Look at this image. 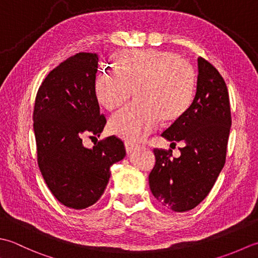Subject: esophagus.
Returning <instances> with one entry per match:
<instances>
[{
	"label": "esophagus",
	"instance_id": "34e87169",
	"mask_svg": "<svg viewBox=\"0 0 258 258\" xmlns=\"http://www.w3.org/2000/svg\"><path fill=\"white\" fill-rule=\"evenodd\" d=\"M124 147H125V151H127V154H131V152L135 150L136 145L134 143H129L128 141V143L124 144Z\"/></svg>",
	"mask_w": 258,
	"mask_h": 258
}]
</instances>
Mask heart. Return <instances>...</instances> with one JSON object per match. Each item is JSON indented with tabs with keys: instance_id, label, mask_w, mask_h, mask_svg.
<instances>
[{
	"instance_id": "b5f03b06",
	"label": "heart",
	"mask_w": 258,
	"mask_h": 258,
	"mask_svg": "<svg viewBox=\"0 0 258 258\" xmlns=\"http://www.w3.org/2000/svg\"><path fill=\"white\" fill-rule=\"evenodd\" d=\"M115 70L103 69L94 80L97 101L107 110L123 104L135 90L137 101L115 112L109 121L111 134L140 141L155 131L161 118L175 121L191 106L195 71L170 51H123L114 57Z\"/></svg>"
}]
</instances>
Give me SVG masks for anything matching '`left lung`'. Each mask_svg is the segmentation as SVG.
<instances>
[{
    "label": "left lung",
    "mask_w": 258,
    "mask_h": 258,
    "mask_svg": "<svg viewBox=\"0 0 258 258\" xmlns=\"http://www.w3.org/2000/svg\"><path fill=\"white\" fill-rule=\"evenodd\" d=\"M196 94L186 113L162 137L171 145L182 143L180 156L171 149H154L155 166L149 173L152 195L162 206L182 213L207 197L226 161L232 125L228 90L212 63L198 57Z\"/></svg>",
    "instance_id": "8db88e82"
}]
</instances>
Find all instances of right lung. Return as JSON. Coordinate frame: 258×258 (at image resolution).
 <instances>
[{
	"instance_id": "obj_1",
	"label": "right lung",
	"mask_w": 258,
	"mask_h": 258,
	"mask_svg": "<svg viewBox=\"0 0 258 258\" xmlns=\"http://www.w3.org/2000/svg\"><path fill=\"white\" fill-rule=\"evenodd\" d=\"M98 54L80 52L52 70L40 86L33 110L38 165L57 201L72 209L97 203L106 189L110 167L123 159L121 139L108 137L92 149L85 136H100L107 120L94 94Z\"/></svg>"
}]
</instances>
